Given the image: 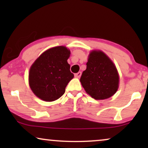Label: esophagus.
<instances>
[{"instance_id":"obj_1","label":"esophagus","mask_w":148,"mask_h":148,"mask_svg":"<svg viewBox=\"0 0 148 148\" xmlns=\"http://www.w3.org/2000/svg\"><path fill=\"white\" fill-rule=\"evenodd\" d=\"M81 75H82V72H81V71L75 74V77H77V78H79Z\"/></svg>"}]
</instances>
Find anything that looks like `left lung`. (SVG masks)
Listing matches in <instances>:
<instances>
[{"label":"left lung","instance_id":"8db88e82","mask_svg":"<svg viewBox=\"0 0 148 148\" xmlns=\"http://www.w3.org/2000/svg\"><path fill=\"white\" fill-rule=\"evenodd\" d=\"M86 65L80 82L87 94L96 100L112 96L119 88V76L112 60L100 50H93Z\"/></svg>","mask_w":148,"mask_h":148}]
</instances>
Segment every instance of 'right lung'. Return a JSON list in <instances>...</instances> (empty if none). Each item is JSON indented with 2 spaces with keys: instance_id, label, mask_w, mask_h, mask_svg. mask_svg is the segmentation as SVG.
<instances>
[{
  "instance_id": "1",
  "label": "right lung",
  "mask_w": 148,
  "mask_h": 148,
  "mask_svg": "<svg viewBox=\"0 0 148 148\" xmlns=\"http://www.w3.org/2000/svg\"><path fill=\"white\" fill-rule=\"evenodd\" d=\"M70 54L65 46H56L43 52L32 64L29 84L36 96L52 102L64 94L68 83L74 77L67 62Z\"/></svg>"
}]
</instances>
